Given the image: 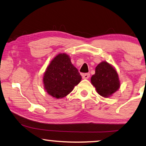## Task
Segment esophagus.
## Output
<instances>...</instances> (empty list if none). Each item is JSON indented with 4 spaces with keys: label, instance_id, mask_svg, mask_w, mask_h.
<instances>
[{
    "label": "esophagus",
    "instance_id": "34e87169",
    "mask_svg": "<svg viewBox=\"0 0 146 146\" xmlns=\"http://www.w3.org/2000/svg\"><path fill=\"white\" fill-rule=\"evenodd\" d=\"M82 77L84 79H87L90 77V74L89 73H84L82 75Z\"/></svg>",
    "mask_w": 146,
    "mask_h": 146
}]
</instances>
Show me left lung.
Returning <instances> with one entry per match:
<instances>
[{"label": "left lung", "mask_w": 146, "mask_h": 146, "mask_svg": "<svg viewBox=\"0 0 146 146\" xmlns=\"http://www.w3.org/2000/svg\"><path fill=\"white\" fill-rule=\"evenodd\" d=\"M91 83L97 92L104 98L110 97L120 88V80L116 69L107 62H102L91 77Z\"/></svg>", "instance_id": "8db88e82"}]
</instances>
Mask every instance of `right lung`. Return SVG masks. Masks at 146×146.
Instances as JSON below:
<instances>
[{"label": "right lung", "mask_w": 146, "mask_h": 146, "mask_svg": "<svg viewBox=\"0 0 146 146\" xmlns=\"http://www.w3.org/2000/svg\"><path fill=\"white\" fill-rule=\"evenodd\" d=\"M81 79L79 71L72 64L69 56L61 53L50 63L42 80L48 94L60 99L68 95Z\"/></svg>", "instance_id": "right-lung-1"}]
</instances>
